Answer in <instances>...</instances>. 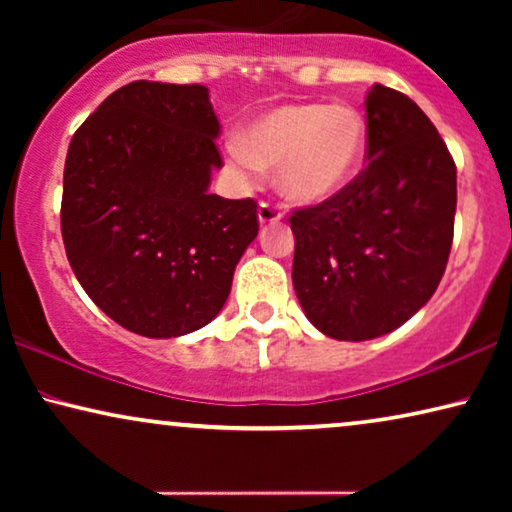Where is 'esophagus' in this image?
<instances>
[{
    "instance_id": "esophagus-1",
    "label": "esophagus",
    "mask_w": 512,
    "mask_h": 512,
    "mask_svg": "<svg viewBox=\"0 0 512 512\" xmlns=\"http://www.w3.org/2000/svg\"><path fill=\"white\" fill-rule=\"evenodd\" d=\"M279 219H282V212H279L275 205H270V202H261V205H258V221H261L263 226L265 223H275Z\"/></svg>"
}]
</instances>
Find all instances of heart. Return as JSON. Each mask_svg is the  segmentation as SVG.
<instances>
[{
    "mask_svg": "<svg viewBox=\"0 0 512 512\" xmlns=\"http://www.w3.org/2000/svg\"><path fill=\"white\" fill-rule=\"evenodd\" d=\"M368 151V123L349 104L293 102L233 130L226 156L235 177L254 184L275 167L277 191L300 205L335 198L352 184Z\"/></svg>",
    "mask_w": 512,
    "mask_h": 512,
    "instance_id": "1",
    "label": "heart"
}]
</instances>
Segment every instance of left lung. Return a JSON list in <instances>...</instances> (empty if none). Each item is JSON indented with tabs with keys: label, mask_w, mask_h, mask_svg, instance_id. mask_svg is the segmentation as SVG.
<instances>
[{
	"label": "left lung",
	"mask_w": 512,
	"mask_h": 512,
	"mask_svg": "<svg viewBox=\"0 0 512 512\" xmlns=\"http://www.w3.org/2000/svg\"><path fill=\"white\" fill-rule=\"evenodd\" d=\"M368 165L335 198L291 214L293 289L314 328L373 340L403 326L443 279L457 165L429 116L394 88L366 97Z\"/></svg>",
	"instance_id": "8db88e82"
}]
</instances>
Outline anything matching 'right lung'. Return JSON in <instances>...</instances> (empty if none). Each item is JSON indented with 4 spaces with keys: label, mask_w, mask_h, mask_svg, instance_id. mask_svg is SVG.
<instances>
[{
    "label": "right lung",
    "mask_w": 512,
    "mask_h": 512,
    "mask_svg": "<svg viewBox=\"0 0 512 512\" xmlns=\"http://www.w3.org/2000/svg\"><path fill=\"white\" fill-rule=\"evenodd\" d=\"M205 86L132 81L74 132L62 240L100 310L144 338L207 326L258 235L256 202L209 193L223 165Z\"/></svg>",
    "instance_id": "add662e5"
}]
</instances>
